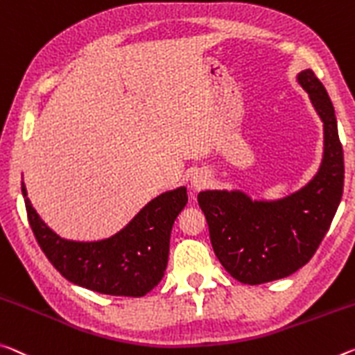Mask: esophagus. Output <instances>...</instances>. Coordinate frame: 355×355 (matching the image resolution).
<instances>
[{"mask_svg": "<svg viewBox=\"0 0 355 355\" xmlns=\"http://www.w3.org/2000/svg\"><path fill=\"white\" fill-rule=\"evenodd\" d=\"M189 182H191V187H193L194 189H200V188H204L205 184H207V178L202 175V173H193V175H191V178H189Z\"/></svg>", "mask_w": 355, "mask_h": 355, "instance_id": "obj_1", "label": "esophagus"}]
</instances>
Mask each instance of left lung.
<instances>
[{
    "label": "left lung",
    "mask_w": 355,
    "mask_h": 355,
    "mask_svg": "<svg viewBox=\"0 0 355 355\" xmlns=\"http://www.w3.org/2000/svg\"><path fill=\"white\" fill-rule=\"evenodd\" d=\"M324 123V155L316 175L278 200H252L243 191H202L213 251L243 284H262L292 275L309 262L338 208L345 161L334 104L311 69L297 76Z\"/></svg>",
    "instance_id": "obj_1"
}]
</instances>
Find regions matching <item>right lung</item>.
<instances>
[{
    "instance_id": "1",
    "label": "right lung",
    "mask_w": 355,
    "mask_h": 355,
    "mask_svg": "<svg viewBox=\"0 0 355 355\" xmlns=\"http://www.w3.org/2000/svg\"><path fill=\"white\" fill-rule=\"evenodd\" d=\"M28 221L44 254L63 277L107 295L142 297L164 277L173 221L188 202L187 188L150 200L120 232L96 241L66 240L33 208L21 183Z\"/></svg>"
}]
</instances>
